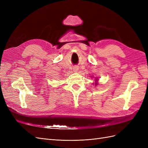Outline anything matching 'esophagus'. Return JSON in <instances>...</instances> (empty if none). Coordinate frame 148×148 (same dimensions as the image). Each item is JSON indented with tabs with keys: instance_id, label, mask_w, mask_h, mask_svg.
Instances as JSON below:
<instances>
[{
	"instance_id": "obj_1",
	"label": "esophagus",
	"mask_w": 148,
	"mask_h": 148,
	"mask_svg": "<svg viewBox=\"0 0 148 148\" xmlns=\"http://www.w3.org/2000/svg\"><path fill=\"white\" fill-rule=\"evenodd\" d=\"M78 70V66H75L73 68V71H75V72H77Z\"/></svg>"
}]
</instances>
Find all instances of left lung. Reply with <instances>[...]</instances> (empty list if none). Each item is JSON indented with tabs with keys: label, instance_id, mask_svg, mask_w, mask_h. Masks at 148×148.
<instances>
[{
	"label": "left lung",
	"instance_id": "obj_1",
	"mask_svg": "<svg viewBox=\"0 0 148 148\" xmlns=\"http://www.w3.org/2000/svg\"><path fill=\"white\" fill-rule=\"evenodd\" d=\"M96 81H97V79H96ZM96 84H97V83H95V85H96Z\"/></svg>",
	"mask_w": 148,
	"mask_h": 148
}]
</instances>
